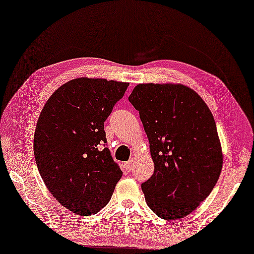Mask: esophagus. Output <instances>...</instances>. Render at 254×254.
<instances>
[{
	"label": "esophagus",
	"instance_id": "34e87169",
	"mask_svg": "<svg viewBox=\"0 0 254 254\" xmlns=\"http://www.w3.org/2000/svg\"><path fill=\"white\" fill-rule=\"evenodd\" d=\"M132 166H133V162H132V160L127 161V162H126V163H124V169H126V171H127V172L131 171Z\"/></svg>",
	"mask_w": 254,
	"mask_h": 254
}]
</instances>
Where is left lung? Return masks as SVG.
<instances>
[{
  "mask_svg": "<svg viewBox=\"0 0 254 254\" xmlns=\"http://www.w3.org/2000/svg\"><path fill=\"white\" fill-rule=\"evenodd\" d=\"M149 140L154 173L141 185L147 205L164 220L191 213L220 177L222 150L213 115L183 84H138L128 96Z\"/></svg>",
  "mask_w": 254,
  "mask_h": 254,
  "instance_id": "8db88e82",
  "label": "left lung"
}]
</instances>
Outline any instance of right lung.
<instances>
[{"label": "right lung", "mask_w": 254, "mask_h": 254, "mask_svg": "<svg viewBox=\"0 0 254 254\" xmlns=\"http://www.w3.org/2000/svg\"><path fill=\"white\" fill-rule=\"evenodd\" d=\"M127 82L78 77L49 98L34 134L37 169L52 196L74 213L99 212L122 177L105 146L104 122Z\"/></svg>", "instance_id": "add662e5"}]
</instances>
